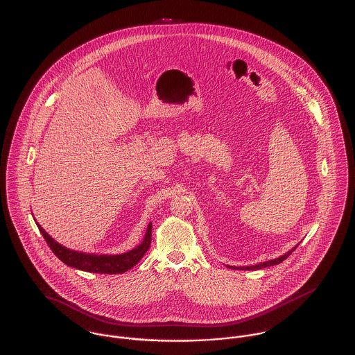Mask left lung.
Listing matches in <instances>:
<instances>
[{"label":"left lung","mask_w":355,"mask_h":355,"mask_svg":"<svg viewBox=\"0 0 355 355\" xmlns=\"http://www.w3.org/2000/svg\"><path fill=\"white\" fill-rule=\"evenodd\" d=\"M297 245H295L293 248H291V250H289L288 252H285L284 255H281V257H278V258H274V259H270V261H265V262H261V263H257V265H252V266H239V268H238V266H227V268L235 269V270H259V269H263V268L274 266V265L281 263L284 259H286V258L296 250Z\"/></svg>","instance_id":"left-lung-1"}]
</instances>
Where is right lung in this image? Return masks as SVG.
I'll use <instances>...</instances> for the list:
<instances>
[{
  "label": "right lung",
  "mask_w": 355,
  "mask_h": 355,
  "mask_svg": "<svg viewBox=\"0 0 355 355\" xmlns=\"http://www.w3.org/2000/svg\"><path fill=\"white\" fill-rule=\"evenodd\" d=\"M40 234L46 239L47 245L53 250L55 255L67 266L89 272V273L100 274H120L130 270L134 268L137 262L143 258V255L147 252L150 243H151V230H153V223L147 225L146 235L141 241L140 245H137L135 248L123 252V254H116V255H110V254H89V252H82V251H76L70 250L64 245L58 243L54 241L46 231L44 228L35 220Z\"/></svg>",
  "instance_id": "right-lung-1"
}]
</instances>
